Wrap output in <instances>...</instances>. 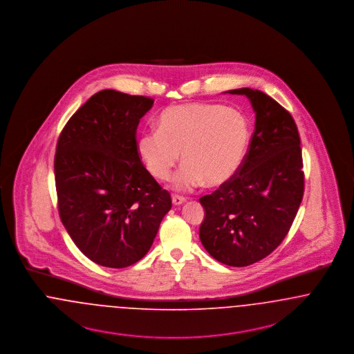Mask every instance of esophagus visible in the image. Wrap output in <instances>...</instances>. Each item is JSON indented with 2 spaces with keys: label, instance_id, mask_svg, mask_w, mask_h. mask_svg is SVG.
<instances>
[{
  "label": "esophagus",
  "instance_id": "1",
  "mask_svg": "<svg viewBox=\"0 0 354 354\" xmlns=\"http://www.w3.org/2000/svg\"><path fill=\"white\" fill-rule=\"evenodd\" d=\"M184 202V197H180V196H173V197H171V203H173L174 206H180V205H183Z\"/></svg>",
  "mask_w": 354,
  "mask_h": 354
}]
</instances>
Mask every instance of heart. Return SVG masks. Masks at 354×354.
<instances>
[{"mask_svg":"<svg viewBox=\"0 0 354 354\" xmlns=\"http://www.w3.org/2000/svg\"><path fill=\"white\" fill-rule=\"evenodd\" d=\"M251 140L246 115L214 103H186L165 108L157 129L141 133L138 157L154 178L167 181L180 161L185 162L174 180L177 190L205 184H227L239 171Z\"/></svg>","mask_w":354,"mask_h":354,"instance_id":"heart-1","label":"heart"}]
</instances>
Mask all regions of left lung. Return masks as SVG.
<instances>
[{"mask_svg": "<svg viewBox=\"0 0 354 354\" xmlns=\"http://www.w3.org/2000/svg\"><path fill=\"white\" fill-rule=\"evenodd\" d=\"M255 112L245 161L227 184L200 202V239L218 261L246 267L277 248L292 225L304 193L300 136L288 111L259 90L236 88Z\"/></svg>", "mask_w": 354, "mask_h": 354, "instance_id": "8db88e82", "label": "left lung"}]
</instances>
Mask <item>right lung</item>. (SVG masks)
<instances>
[{
    "instance_id": "add662e5",
    "label": "right lung",
    "mask_w": 354,
    "mask_h": 354,
    "mask_svg": "<svg viewBox=\"0 0 354 354\" xmlns=\"http://www.w3.org/2000/svg\"><path fill=\"white\" fill-rule=\"evenodd\" d=\"M152 107L149 97L103 90L71 116L57 144L62 223L88 259L109 268L142 259L171 207L136 149L138 122Z\"/></svg>"
}]
</instances>
